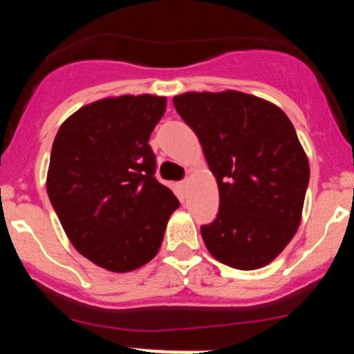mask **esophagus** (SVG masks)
Wrapping results in <instances>:
<instances>
[{
  "instance_id": "1",
  "label": "esophagus",
  "mask_w": 354,
  "mask_h": 354,
  "mask_svg": "<svg viewBox=\"0 0 354 354\" xmlns=\"http://www.w3.org/2000/svg\"><path fill=\"white\" fill-rule=\"evenodd\" d=\"M180 185H181V188H186V186H188V178H186V180H183Z\"/></svg>"
}]
</instances>
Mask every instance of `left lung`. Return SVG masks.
Here are the masks:
<instances>
[{"label":"left lung","mask_w":354,"mask_h":354,"mask_svg":"<svg viewBox=\"0 0 354 354\" xmlns=\"http://www.w3.org/2000/svg\"><path fill=\"white\" fill-rule=\"evenodd\" d=\"M174 108L196 133L219 189V211L201 236L236 270L271 263L293 239L310 165L281 108L241 91L185 93Z\"/></svg>","instance_id":"left-lung-1"}]
</instances>
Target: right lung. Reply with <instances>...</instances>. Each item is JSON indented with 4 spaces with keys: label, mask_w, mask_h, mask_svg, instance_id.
Listing matches in <instances>:
<instances>
[{
    "label": "right lung",
    "mask_w": 354,
    "mask_h": 354,
    "mask_svg": "<svg viewBox=\"0 0 354 354\" xmlns=\"http://www.w3.org/2000/svg\"><path fill=\"white\" fill-rule=\"evenodd\" d=\"M166 98L124 95L80 108L53 141L46 191L76 251L128 273L156 256L180 201L154 178L148 145Z\"/></svg>",
    "instance_id": "add662e5"
}]
</instances>
